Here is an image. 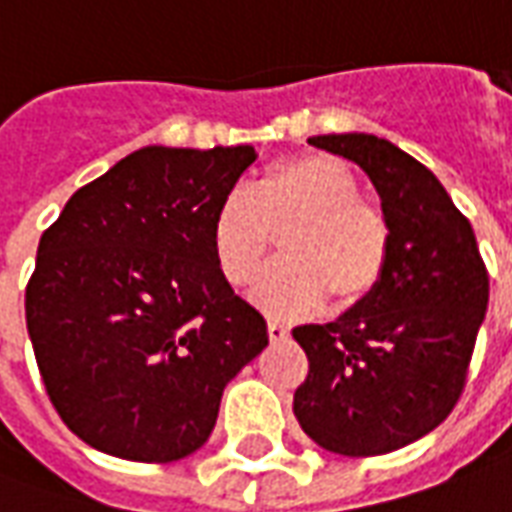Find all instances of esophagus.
<instances>
[{"label":"esophagus","mask_w":512,"mask_h":512,"mask_svg":"<svg viewBox=\"0 0 512 512\" xmlns=\"http://www.w3.org/2000/svg\"><path fill=\"white\" fill-rule=\"evenodd\" d=\"M288 337H290V329L285 326V323H277V321L268 323V340H271V343H282V340H288Z\"/></svg>","instance_id":"1"}]
</instances>
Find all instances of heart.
<instances>
[{
    "label": "heart",
    "mask_w": 512,
    "mask_h": 512,
    "mask_svg": "<svg viewBox=\"0 0 512 512\" xmlns=\"http://www.w3.org/2000/svg\"><path fill=\"white\" fill-rule=\"evenodd\" d=\"M282 235V263L252 290L274 318H310L334 301L365 304L389 263V222L359 197V180L340 158H288L266 169L252 191L224 194L211 216L213 263L230 288L257 279Z\"/></svg>",
    "instance_id": "heart-1"
}]
</instances>
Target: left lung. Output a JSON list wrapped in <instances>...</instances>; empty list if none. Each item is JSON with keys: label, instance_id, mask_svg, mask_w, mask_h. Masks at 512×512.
Masks as SVG:
<instances>
[{"label": "left lung", "instance_id": "left-lung-1", "mask_svg": "<svg viewBox=\"0 0 512 512\" xmlns=\"http://www.w3.org/2000/svg\"><path fill=\"white\" fill-rule=\"evenodd\" d=\"M307 142L370 178L392 246L365 304L293 329L310 359L293 414L323 450L386 455L428 436L458 403L488 310V271L469 219L417 158L373 134Z\"/></svg>", "mask_w": 512, "mask_h": 512}]
</instances>
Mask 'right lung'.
<instances>
[{
    "instance_id": "obj_1",
    "label": "right lung",
    "mask_w": 512,
    "mask_h": 512,
    "mask_svg": "<svg viewBox=\"0 0 512 512\" xmlns=\"http://www.w3.org/2000/svg\"><path fill=\"white\" fill-rule=\"evenodd\" d=\"M252 145H150L65 202L38 244L27 332L62 422L95 450L186 458L224 386L268 345L266 318L213 263L211 216Z\"/></svg>"
}]
</instances>
